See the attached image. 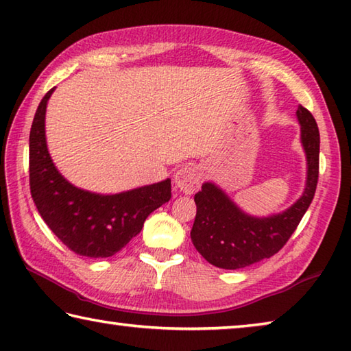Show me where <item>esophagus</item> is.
<instances>
[{"label": "esophagus", "mask_w": 351, "mask_h": 351, "mask_svg": "<svg viewBox=\"0 0 351 351\" xmlns=\"http://www.w3.org/2000/svg\"><path fill=\"white\" fill-rule=\"evenodd\" d=\"M202 171L199 166L195 165H186L176 172L174 183L176 188H179L182 193L193 194L197 191L202 183Z\"/></svg>", "instance_id": "esophagus-1"}]
</instances>
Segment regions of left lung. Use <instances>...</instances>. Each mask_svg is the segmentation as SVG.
Wrapping results in <instances>:
<instances>
[{
	"instance_id": "1",
	"label": "left lung",
	"mask_w": 351,
	"mask_h": 351,
	"mask_svg": "<svg viewBox=\"0 0 351 351\" xmlns=\"http://www.w3.org/2000/svg\"><path fill=\"white\" fill-rule=\"evenodd\" d=\"M300 140L306 154V185L296 204L269 217L245 214L214 183H204L194 195L197 214L191 230L195 250L214 267L239 269L279 253L296 231L315 197L319 179V129L315 117L304 106L298 108Z\"/></svg>"
}]
</instances>
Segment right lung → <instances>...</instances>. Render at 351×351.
I'll return each instance as SVG.
<instances>
[{
  "label": "right lung",
  "instance_id": "1",
  "mask_svg": "<svg viewBox=\"0 0 351 351\" xmlns=\"http://www.w3.org/2000/svg\"><path fill=\"white\" fill-rule=\"evenodd\" d=\"M43 97L29 137V185L40 216L73 253L110 257L143 228L149 214L171 199V180L131 191L101 195L71 185L55 168L46 145V106Z\"/></svg>",
  "mask_w": 351,
  "mask_h": 351
}]
</instances>
